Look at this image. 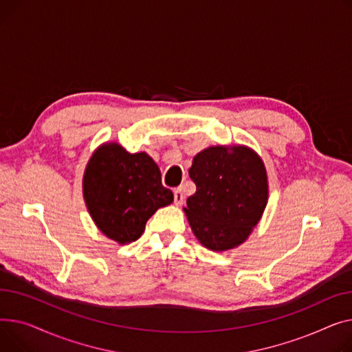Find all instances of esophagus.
<instances>
[{"instance_id":"esophagus-1","label":"esophagus","mask_w":352,"mask_h":352,"mask_svg":"<svg viewBox=\"0 0 352 352\" xmlns=\"http://www.w3.org/2000/svg\"><path fill=\"white\" fill-rule=\"evenodd\" d=\"M173 197H175V204H176V206L183 204V201H184V195H183L182 189H176V190L173 192Z\"/></svg>"}]
</instances>
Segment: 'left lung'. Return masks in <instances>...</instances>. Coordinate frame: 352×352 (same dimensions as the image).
Listing matches in <instances>:
<instances>
[{"instance_id":"obj_1","label":"left lung","mask_w":352,"mask_h":352,"mask_svg":"<svg viewBox=\"0 0 352 352\" xmlns=\"http://www.w3.org/2000/svg\"><path fill=\"white\" fill-rule=\"evenodd\" d=\"M196 193L184 213L197 240L213 252L234 249L260 221L268 200L261 157L247 146H210L193 157Z\"/></svg>"}]
</instances>
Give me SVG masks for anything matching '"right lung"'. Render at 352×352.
Masks as SVG:
<instances>
[{
    "label": "right lung",
    "instance_id": "obj_1",
    "mask_svg": "<svg viewBox=\"0 0 352 352\" xmlns=\"http://www.w3.org/2000/svg\"><path fill=\"white\" fill-rule=\"evenodd\" d=\"M82 188L96 227L119 244L138 240L155 212L173 201L155 160L144 152L129 153L115 142L94 152Z\"/></svg>",
    "mask_w": 352,
    "mask_h": 352
}]
</instances>
